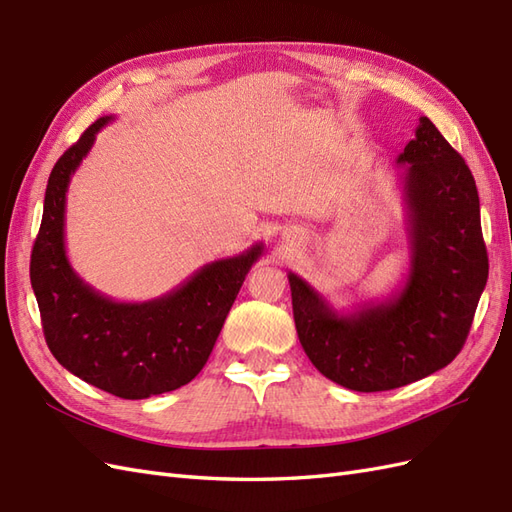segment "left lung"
I'll return each mask as SVG.
<instances>
[{"mask_svg": "<svg viewBox=\"0 0 512 512\" xmlns=\"http://www.w3.org/2000/svg\"><path fill=\"white\" fill-rule=\"evenodd\" d=\"M399 188L406 207L410 267L382 301L337 309L288 271L299 342L322 376L350 391H391L451 363L466 344L489 260L468 164L427 117L404 153Z\"/></svg>", "mask_w": 512, "mask_h": 512, "instance_id": "1", "label": "left lung"}]
</instances>
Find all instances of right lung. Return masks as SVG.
Instances as JSON below:
<instances>
[{
    "instance_id": "obj_1",
    "label": "right lung",
    "mask_w": 512,
    "mask_h": 512,
    "mask_svg": "<svg viewBox=\"0 0 512 512\" xmlns=\"http://www.w3.org/2000/svg\"><path fill=\"white\" fill-rule=\"evenodd\" d=\"M108 121L113 115L91 123L53 166L29 277L55 359L76 378L115 397L147 399L179 389L205 367L265 245L213 260L177 288L143 303L115 301L89 286L66 254V194Z\"/></svg>"
}]
</instances>
